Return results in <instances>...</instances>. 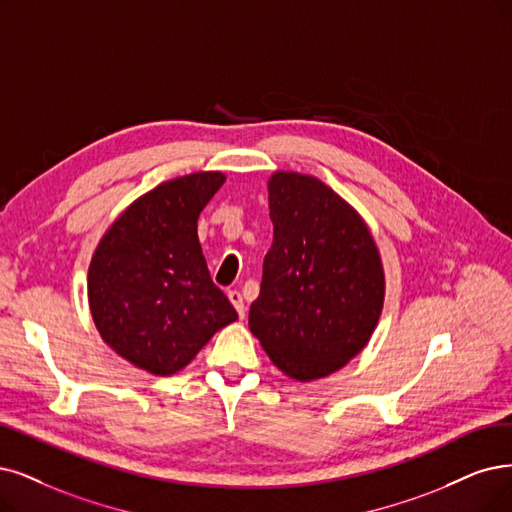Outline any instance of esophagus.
I'll list each match as a JSON object with an SVG mask.
<instances>
[{
  "instance_id": "obj_1",
  "label": "esophagus",
  "mask_w": 512,
  "mask_h": 512,
  "mask_svg": "<svg viewBox=\"0 0 512 512\" xmlns=\"http://www.w3.org/2000/svg\"><path fill=\"white\" fill-rule=\"evenodd\" d=\"M227 297H230V301L234 304V308H236V312H238V316L240 318H244V314H246V308H244V299H242V293L240 291H227Z\"/></svg>"
}]
</instances>
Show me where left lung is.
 <instances>
[{
	"label": "left lung",
	"instance_id": "8db88e82",
	"mask_svg": "<svg viewBox=\"0 0 512 512\" xmlns=\"http://www.w3.org/2000/svg\"><path fill=\"white\" fill-rule=\"evenodd\" d=\"M268 198L274 242L249 327L291 380H323L346 367L380 323L382 255L363 215L320 179L276 170Z\"/></svg>",
	"mask_w": 512,
	"mask_h": 512
}]
</instances>
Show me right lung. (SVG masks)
<instances>
[{
  "mask_svg": "<svg viewBox=\"0 0 512 512\" xmlns=\"http://www.w3.org/2000/svg\"><path fill=\"white\" fill-rule=\"evenodd\" d=\"M225 183L219 170L175 177L116 217L88 266V306L103 342L151 375L181 371L238 318L213 285L198 217Z\"/></svg>",
  "mask_w": 512,
  "mask_h": 512,
  "instance_id": "add662e5",
  "label": "right lung"
}]
</instances>
